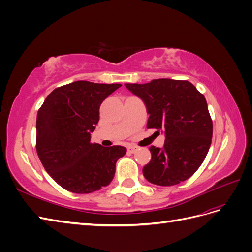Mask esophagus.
<instances>
[{"instance_id": "34e87169", "label": "esophagus", "mask_w": 252, "mask_h": 252, "mask_svg": "<svg viewBox=\"0 0 252 252\" xmlns=\"http://www.w3.org/2000/svg\"><path fill=\"white\" fill-rule=\"evenodd\" d=\"M127 150H128L129 152H131V154H133V152H135L136 150H138V147H135V146H129V147L127 148Z\"/></svg>"}]
</instances>
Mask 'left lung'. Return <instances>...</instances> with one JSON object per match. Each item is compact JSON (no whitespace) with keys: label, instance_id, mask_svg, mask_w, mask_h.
I'll return each instance as SVG.
<instances>
[{"label":"left lung","instance_id":"8db88e82","mask_svg":"<svg viewBox=\"0 0 252 252\" xmlns=\"http://www.w3.org/2000/svg\"><path fill=\"white\" fill-rule=\"evenodd\" d=\"M125 86L146 105L147 128L165 134L162 148H149L151 159L143 168L145 179L158 186L189 179L211 145L212 120L205 96L188 81L158 79Z\"/></svg>","mask_w":252,"mask_h":252}]
</instances>
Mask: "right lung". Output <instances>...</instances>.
<instances>
[{"label":"right lung","mask_w":252,"mask_h":252,"mask_svg":"<svg viewBox=\"0 0 252 252\" xmlns=\"http://www.w3.org/2000/svg\"><path fill=\"white\" fill-rule=\"evenodd\" d=\"M121 84L77 81L51 91L36 116V152L45 170L73 193L108 186L123 146L90 142L100 119V106Z\"/></svg>","instance_id":"add662e5"}]
</instances>
